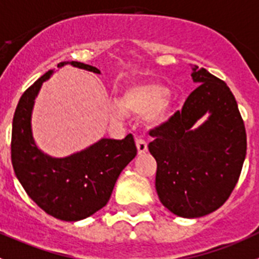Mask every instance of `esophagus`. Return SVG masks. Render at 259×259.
Wrapping results in <instances>:
<instances>
[{
    "instance_id": "obj_1",
    "label": "esophagus",
    "mask_w": 259,
    "mask_h": 259,
    "mask_svg": "<svg viewBox=\"0 0 259 259\" xmlns=\"http://www.w3.org/2000/svg\"><path fill=\"white\" fill-rule=\"evenodd\" d=\"M135 144H137V150H138L139 155H143V153H146L147 150H148L147 143L143 141V139H137Z\"/></svg>"
}]
</instances>
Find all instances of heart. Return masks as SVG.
<instances>
[{
	"label": "heart",
	"mask_w": 259,
	"mask_h": 259,
	"mask_svg": "<svg viewBox=\"0 0 259 259\" xmlns=\"http://www.w3.org/2000/svg\"><path fill=\"white\" fill-rule=\"evenodd\" d=\"M169 90L157 82H147L132 85L118 97L116 106L112 109V117L121 120L122 113L137 116L148 115V121L152 126L164 124L169 118L170 104L165 101Z\"/></svg>",
	"instance_id": "obj_1"
}]
</instances>
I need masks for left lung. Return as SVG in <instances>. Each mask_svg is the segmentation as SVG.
I'll return each instance as SVG.
<instances>
[{
  "instance_id": "left-lung-1",
  "label": "left lung",
  "mask_w": 259,
  "mask_h": 259,
  "mask_svg": "<svg viewBox=\"0 0 259 259\" xmlns=\"http://www.w3.org/2000/svg\"><path fill=\"white\" fill-rule=\"evenodd\" d=\"M191 77L199 88L182 111L151 132L155 141L148 150L157 162L155 186L161 204L178 217L199 218L231 195L245 160L246 133L225 81L197 66Z\"/></svg>"
}]
</instances>
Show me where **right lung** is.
Wrapping results in <instances>:
<instances>
[{
    "label": "right lung",
    "mask_w": 259,
    "mask_h": 259,
    "mask_svg": "<svg viewBox=\"0 0 259 259\" xmlns=\"http://www.w3.org/2000/svg\"><path fill=\"white\" fill-rule=\"evenodd\" d=\"M101 73L95 67L80 62H62ZM46 72L28 88L16 106L11 132V162L27 195L50 215L67 222L85 220L108 202L121 171L137 156L132 134L124 139L102 138L80 152L66 157H51L36 144L32 132L34 99L46 80Z\"/></svg>",
    "instance_id": "obj_1"
}]
</instances>
